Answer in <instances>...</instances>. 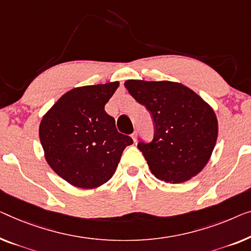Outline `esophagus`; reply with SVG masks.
<instances>
[{
    "instance_id": "34e87169",
    "label": "esophagus",
    "mask_w": 251,
    "mask_h": 251,
    "mask_svg": "<svg viewBox=\"0 0 251 251\" xmlns=\"http://www.w3.org/2000/svg\"><path fill=\"white\" fill-rule=\"evenodd\" d=\"M137 136H138V132H137V131H134V132L131 134V138H132V140L134 141V143H136V141H137Z\"/></svg>"
}]
</instances>
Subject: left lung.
Instances as JSON below:
<instances>
[{"mask_svg":"<svg viewBox=\"0 0 251 251\" xmlns=\"http://www.w3.org/2000/svg\"><path fill=\"white\" fill-rule=\"evenodd\" d=\"M125 86L151 113L154 138L139 141L138 148L151 173L172 183L197 176L216 144L219 126L213 108L177 82L126 80Z\"/></svg>","mask_w":251,"mask_h":251,"instance_id":"obj_1","label":"left lung"}]
</instances>
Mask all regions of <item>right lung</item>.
I'll use <instances>...</instances> for the list:
<instances>
[{"instance_id": "obj_1", "label": "right lung", "mask_w": 251, "mask_h": 251, "mask_svg": "<svg viewBox=\"0 0 251 251\" xmlns=\"http://www.w3.org/2000/svg\"><path fill=\"white\" fill-rule=\"evenodd\" d=\"M118 87L115 81L74 88L43 117L39 139L46 161L72 186L92 189L107 182L133 143L104 110Z\"/></svg>"}]
</instances>
